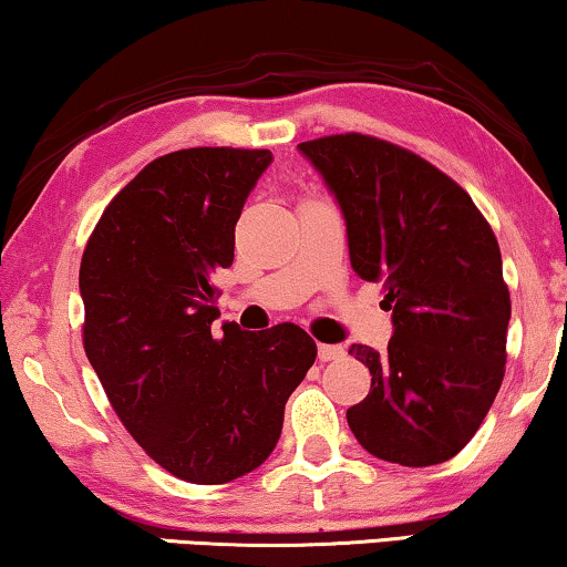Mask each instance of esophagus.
<instances>
[{
  "label": "esophagus",
  "instance_id": "34e87169",
  "mask_svg": "<svg viewBox=\"0 0 567 567\" xmlns=\"http://www.w3.org/2000/svg\"><path fill=\"white\" fill-rule=\"evenodd\" d=\"M317 352H319V360H322V363H327V360H340V358H344V348H342V344H319Z\"/></svg>",
  "mask_w": 567,
  "mask_h": 567
}]
</instances>
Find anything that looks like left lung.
<instances>
[{
  "label": "left lung",
  "instance_id": "obj_1",
  "mask_svg": "<svg viewBox=\"0 0 567 567\" xmlns=\"http://www.w3.org/2000/svg\"><path fill=\"white\" fill-rule=\"evenodd\" d=\"M338 199L352 270L383 281L389 350L352 344L371 391L348 409L360 445L424 467L461 453L504 381L512 299L486 217L430 161L379 137L299 143Z\"/></svg>",
  "mask_w": 567,
  "mask_h": 567
}]
</instances>
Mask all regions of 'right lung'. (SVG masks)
I'll return each instance as SVG.
<instances>
[{
    "mask_svg": "<svg viewBox=\"0 0 567 567\" xmlns=\"http://www.w3.org/2000/svg\"><path fill=\"white\" fill-rule=\"evenodd\" d=\"M270 161L243 147L161 155L106 204L81 258L84 350L106 399L155 463L202 486L274 453L317 358L291 322L212 330V278L233 266L235 225Z\"/></svg>",
    "mask_w": 567,
    "mask_h": 567,
    "instance_id": "add662e5",
    "label": "right lung"
}]
</instances>
